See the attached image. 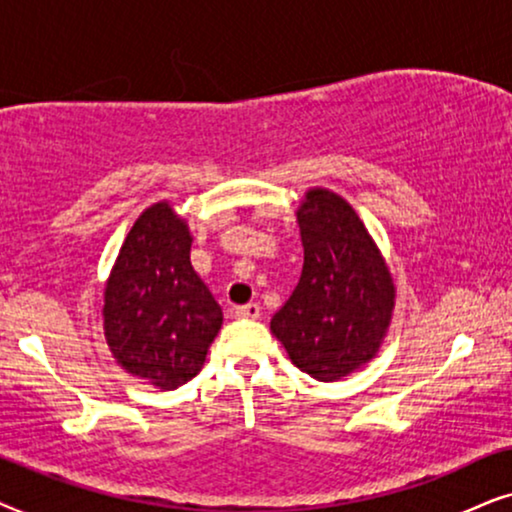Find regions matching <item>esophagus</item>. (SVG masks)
I'll return each mask as SVG.
<instances>
[{"label": "esophagus", "instance_id": "esophagus-1", "mask_svg": "<svg viewBox=\"0 0 512 512\" xmlns=\"http://www.w3.org/2000/svg\"><path fill=\"white\" fill-rule=\"evenodd\" d=\"M234 316H236V318H243V320H257V318H260V304L236 306Z\"/></svg>", "mask_w": 512, "mask_h": 512}]
</instances>
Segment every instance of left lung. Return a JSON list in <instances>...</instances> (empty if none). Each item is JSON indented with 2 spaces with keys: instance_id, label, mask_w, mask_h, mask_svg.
<instances>
[{
  "instance_id": "8db88e82",
  "label": "left lung",
  "mask_w": 512,
  "mask_h": 512,
  "mask_svg": "<svg viewBox=\"0 0 512 512\" xmlns=\"http://www.w3.org/2000/svg\"><path fill=\"white\" fill-rule=\"evenodd\" d=\"M304 267L271 332L292 365L339 381L377 356L391 325L395 285L386 257L351 203L325 187L306 189L297 208Z\"/></svg>"
}]
</instances>
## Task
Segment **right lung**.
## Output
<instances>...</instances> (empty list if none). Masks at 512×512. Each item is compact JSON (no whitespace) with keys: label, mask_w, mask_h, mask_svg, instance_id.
Segmentation results:
<instances>
[{"label":"right lung","mask_w":512,"mask_h":512,"mask_svg":"<svg viewBox=\"0 0 512 512\" xmlns=\"http://www.w3.org/2000/svg\"><path fill=\"white\" fill-rule=\"evenodd\" d=\"M192 229L170 201L140 213L102 292V330L121 370L161 391L201 372L222 309L189 260Z\"/></svg>","instance_id":"right-lung-1"}]
</instances>
